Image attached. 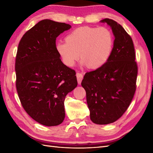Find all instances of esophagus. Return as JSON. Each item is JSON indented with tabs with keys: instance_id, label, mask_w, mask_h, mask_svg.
I'll return each instance as SVG.
<instances>
[{
	"instance_id": "esophagus-1",
	"label": "esophagus",
	"mask_w": 153,
	"mask_h": 153,
	"mask_svg": "<svg viewBox=\"0 0 153 153\" xmlns=\"http://www.w3.org/2000/svg\"><path fill=\"white\" fill-rule=\"evenodd\" d=\"M76 76H77V82H78L79 84H80L81 83H82V81L83 78V76L82 74L81 73H78L77 72L76 74Z\"/></svg>"
}]
</instances>
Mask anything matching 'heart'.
<instances>
[{
  "label": "heart",
  "instance_id": "1",
  "mask_svg": "<svg viewBox=\"0 0 153 153\" xmlns=\"http://www.w3.org/2000/svg\"><path fill=\"white\" fill-rule=\"evenodd\" d=\"M112 45V35L108 29L83 26L70 32L66 41L58 42L56 48L67 66H73L80 55L82 65L97 69L108 60Z\"/></svg>",
  "mask_w": 153,
  "mask_h": 153
}]
</instances>
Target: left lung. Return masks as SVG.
Wrapping results in <instances>:
<instances>
[{"label":"left lung","instance_id":"1","mask_svg":"<svg viewBox=\"0 0 153 153\" xmlns=\"http://www.w3.org/2000/svg\"><path fill=\"white\" fill-rule=\"evenodd\" d=\"M111 27L115 39L106 62L87 72L82 85L86 91L90 118L97 124L116 121L128 109L136 90L138 68L132 39L111 19L100 21Z\"/></svg>","mask_w":153,"mask_h":153}]
</instances>
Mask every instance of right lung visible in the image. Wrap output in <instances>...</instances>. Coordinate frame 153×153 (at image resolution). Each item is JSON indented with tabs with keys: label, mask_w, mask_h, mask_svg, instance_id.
Returning a JSON list of instances; mask_svg holds the SVG:
<instances>
[{
	"label": "right lung",
	"mask_w": 153,
	"mask_h": 153,
	"mask_svg": "<svg viewBox=\"0 0 153 153\" xmlns=\"http://www.w3.org/2000/svg\"><path fill=\"white\" fill-rule=\"evenodd\" d=\"M71 28L43 19L19 41L16 57V86L23 108L38 123L58 126L65 118L64 100L77 85L76 71L61 61L56 37Z\"/></svg>",
	"instance_id": "1"
}]
</instances>
